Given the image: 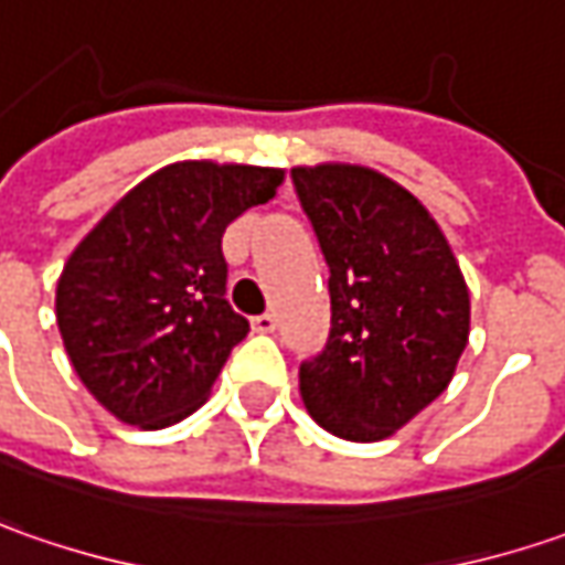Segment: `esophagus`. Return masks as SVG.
I'll list each match as a JSON object with an SVG mask.
<instances>
[{
	"mask_svg": "<svg viewBox=\"0 0 565 565\" xmlns=\"http://www.w3.org/2000/svg\"><path fill=\"white\" fill-rule=\"evenodd\" d=\"M278 328V319L271 316V312H263V316H253V331H259V334H271Z\"/></svg>",
	"mask_w": 565,
	"mask_h": 565,
	"instance_id": "1",
	"label": "esophagus"
}]
</instances>
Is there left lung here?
<instances>
[{
	"label": "left lung",
	"mask_w": 565,
	"mask_h": 565,
	"mask_svg": "<svg viewBox=\"0 0 565 565\" xmlns=\"http://www.w3.org/2000/svg\"><path fill=\"white\" fill-rule=\"evenodd\" d=\"M331 268V334L300 365L309 416L343 440L397 435L454 381L469 287L431 212L375 168L290 171Z\"/></svg>",
	"instance_id": "1"
}]
</instances>
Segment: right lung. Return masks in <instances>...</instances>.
Returning <instances> with one entry per match:
<instances>
[{"mask_svg": "<svg viewBox=\"0 0 565 565\" xmlns=\"http://www.w3.org/2000/svg\"><path fill=\"white\" fill-rule=\"evenodd\" d=\"M284 168L186 159L127 190L74 246L55 321L93 397L125 425L196 413L249 321L224 300V227L268 203Z\"/></svg>", "mask_w": 565, "mask_h": 565, "instance_id": "1", "label": "right lung"}]
</instances>
